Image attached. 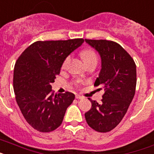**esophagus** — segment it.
I'll return each instance as SVG.
<instances>
[{
	"mask_svg": "<svg viewBox=\"0 0 154 154\" xmlns=\"http://www.w3.org/2000/svg\"><path fill=\"white\" fill-rule=\"evenodd\" d=\"M75 98L77 99H83V96H81V95H75Z\"/></svg>",
	"mask_w": 154,
	"mask_h": 154,
	"instance_id": "1",
	"label": "esophagus"
}]
</instances>
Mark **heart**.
Wrapping results in <instances>:
<instances>
[{
    "label": "heart",
    "instance_id": "b5f03b06",
    "mask_svg": "<svg viewBox=\"0 0 154 154\" xmlns=\"http://www.w3.org/2000/svg\"><path fill=\"white\" fill-rule=\"evenodd\" d=\"M81 55L85 64H87V63H91V62L93 61H97L96 54H95V51H92L91 49H85V50L81 51ZM69 59H70V56H69V55H68V56H66V57L65 58V59L63 60V65H62L63 67L66 66L67 64H68V63H69Z\"/></svg>",
    "mask_w": 154,
    "mask_h": 154
}]
</instances>
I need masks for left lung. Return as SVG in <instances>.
<instances>
[{"mask_svg":"<svg viewBox=\"0 0 154 154\" xmlns=\"http://www.w3.org/2000/svg\"><path fill=\"white\" fill-rule=\"evenodd\" d=\"M85 41L101 56L102 69L94 86H102L105 93L101 103L88 99L91 107L85 117L95 131L108 132L121 122L134 98L136 66L131 55L117 42L90 39Z\"/></svg>","mask_w":154,"mask_h":154,"instance_id":"8db88e82","label":"left lung"}]
</instances>
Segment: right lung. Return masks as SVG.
<instances>
[{
	"label": "right lung",
	"instance_id": "add662e5",
	"mask_svg": "<svg viewBox=\"0 0 154 154\" xmlns=\"http://www.w3.org/2000/svg\"><path fill=\"white\" fill-rule=\"evenodd\" d=\"M84 41L83 38L36 41L18 58L13 75L15 100L27 123L37 131L50 132L59 128L74 100V94L69 91L54 94L51 85L65 58Z\"/></svg>",
	"mask_w": 154,
	"mask_h": 154
}]
</instances>
